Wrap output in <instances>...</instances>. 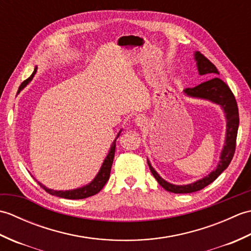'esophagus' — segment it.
Here are the masks:
<instances>
[{
  "label": "esophagus",
  "mask_w": 251,
  "mask_h": 251,
  "mask_svg": "<svg viewBox=\"0 0 251 251\" xmlns=\"http://www.w3.org/2000/svg\"><path fill=\"white\" fill-rule=\"evenodd\" d=\"M135 123L137 124V126L143 127V126L147 125V120H146V117L143 116V115H138V116H136Z\"/></svg>",
  "instance_id": "obj_1"
}]
</instances>
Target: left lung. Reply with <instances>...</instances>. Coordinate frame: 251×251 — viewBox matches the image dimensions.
<instances>
[{
    "label": "left lung",
    "mask_w": 251,
    "mask_h": 251,
    "mask_svg": "<svg viewBox=\"0 0 251 251\" xmlns=\"http://www.w3.org/2000/svg\"><path fill=\"white\" fill-rule=\"evenodd\" d=\"M194 58L196 60L197 69H199V73L201 75L216 76L219 74L214 63L208 60L200 51L195 52ZM184 94L186 96H189V97L206 99L211 101V102H215L221 105V108L226 113V134L225 146H223V149L221 151L220 161L217 168L214 172H211L209 175L206 176V177L201 180H197L193 183L186 185H176L169 183L167 181H165L161 176L154 170V168L151 166L150 162L148 161V165L149 167H150L151 173L154 176V178L157 180L159 185H162L166 191L173 192V193L177 194L193 193V192L204 189L208 184L214 182V181L223 173V170H226L227 168V166L232 161L234 153H235L236 137L239 124L238 108L235 97H234L232 90L228 88L227 85L219 77L211 78L209 81H206L204 83L197 85L195 87L185 88Z\"/></svg>",
    "instance_id": "left-lung-1"
}]
</instances>
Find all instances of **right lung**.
Segmentation results:
<instances>
[{
  "label": "right lung",
  "instance_id": "add662e5",
  "mask_svg": "<svg viewBox=\"0 0 251 251\" xmlns=\"http://www.w3.org/2000/svg\"><path fill=\"white\" fill-rule=\"evenodd\" d=\"M36 69L37 68L35 67L34 71H33V73L31 74L30 77H28L25 79V81L21 83V85L18 88L17 94H19L20 90L24 89L26 86V85H28L31 82V79L33 78V76L35 75ZM121 131L122 130H120L119 134H117V137L115 138V140L113 141V143H112L110 151L108 153V155H106V157L104 158L103 164H102V166H101L99 173L97 174V176H96L95 179L92 181V182L88 183L87 185L82 186V188H78V189L69 190V191H56V190H51V189L46 188L45 185H43L40 182H37V183H39L42 186V188H43L47 192V193H50L51 195H55V196L62 197V199H68V200H82V199H86V197L93 196L95 194L99 193L101 189H102L104 184L106 183V181H108L109 178H110L111 167H112V164H113V158H114V154H115L116 139L120 137Z\"/></svg>",
  "mask_w": 251,
  "mask_h": 251
}]
</instances>
